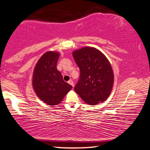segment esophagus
I'll return each instance as SVG.
<instances>
[{
  "mask_svg": "<svg viewBox=\"0 0 150 150\" xmlns=\"http://www.w3.org/2000/svg\"><path fill=\"white\" fill-rule=\"evenodd\" d=\"M68 84H70V85H71V86H74V83L73 82V80H69V81H68Z\"/></svg>",
  "mask_w": 150,
  "mask_h": 150,
  "instance_id": "1",
  "label": "esophagus"
}]
</instances>
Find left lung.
Returning <instances> with one entry per match:
<instances>
[{
	"mask_svg": "<svg viewBox=\"0 0 150 150\" xmlns=\"http://www.w3.org/2000/svg\"><path fill=\"white\" fill-rule=\"evenodd\" d=\"M80 70L75 92L86 103L95 105L109 97L114 83V74L109 61L101 52L86 47L73 52Z\"/></svg>",
	"mask_w": 150,
	"mask_h": 150,
	"instance_id": "left-lung-1",
	"label": "left lung"
}]
</instances>
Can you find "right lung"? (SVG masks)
Listing matches in <instances>:
<instances>
[{"instance_id": "right-lung-1", "label": "right lung", "mask_w": 150, "mask_h": 150, "mask_svg": "<svg viewBox=\"0 0 150 150\" xmlns=\"http://www.w3.org/2000/svg\"><path fill=\"white\" fill-rule=\"evenodd\" d=\"M59 53L47 52L39 59L34 68L33 87L45 103L57 105L70 91L73 86L64 82L61 72L57 68Z\"/></svg>"}]
</instances>
